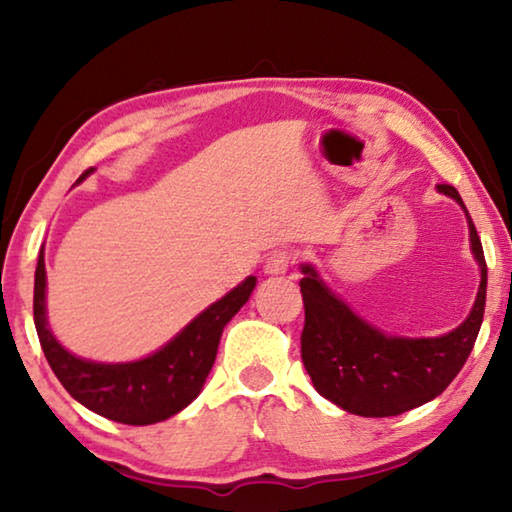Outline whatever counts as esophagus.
<instances>
[{"mask_svg": "<svg viewBox=\"0 0 512 512\" xmlns=\"http://www.w3.org/2000/svg\"><path fill=\"white\" fill-rule=\"evenodd\" d=\"M298 259V253L296 250H275V253H271V257L266 259V273L268 275H284L289 271V268L296 264Z\"/></svg>", "mask_w": 512, "mask_h": 512, "instance_id": "esophagus-1", "label": "esophagus"}]
</instances>
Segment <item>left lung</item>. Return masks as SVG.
I'll use <instances>...</instances> for the list:
<instances>
[{"label": "left lung", "instance_id": "8db88e82", "mask_svg": "<svg viewBox=\"0 0 512 512\" xmlns=\"http://www.w3.org/2000/svg\"><path fill=\"white\" fill-rule=\"evenodd\" d=\"M438 189L463 205L461 194L452 185H438ZM467 223L474 257L481 266L479 296L465 323L440 339H395L381 334L354 316L350 307L318 280L314 268L302 266L305 327L300 352L320 395L348 413L388 418L422 406L452 384L479 336L488 282L483 246L470 214Z\"/></svg>", "mask_w": 512, "mask_h": 512}]
</instances>
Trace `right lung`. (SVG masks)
Masks as SVG:
<instances>
[{
  "label": "right lung",
  "mask_w": 512,
  "mask_h": 512,
  "mask_svg": "<svg viewBox=\"0 0 512 512\" xmlns=\"http://www.w3.org/2000/svg\"><path fill=\"white\" fill-rule=\"evenodd\" d=\"M88 173L83 171L79 180ZM255 282L253 275L246 277V282L207 307L153 357L112 366L76 359L49 332L45 318V253L40 250L33 287V320L42 352L65 391L103 418L140 427L171 418L201 393L214 366L223 327L246 305Z\"/></svg>",
  "instance_id": "add662e5"
}]
</instances>
